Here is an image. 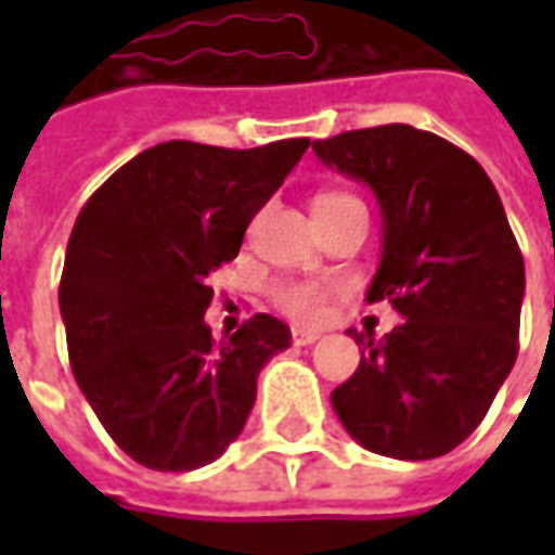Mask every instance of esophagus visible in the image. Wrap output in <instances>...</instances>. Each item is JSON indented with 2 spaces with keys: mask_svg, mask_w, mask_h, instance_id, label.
I'll use <instances>...</instances> for the list:
<instances>
[{
  "mask_svg": "<svg viewBox=\"0 0 555 555\" xmlns=\"http://www.w3.org/2000/svg\"><path fill=\"white\" fill-rule=\"evenodd\" d=\"M318 333H314V330H300V326H294V330H291V341H294V345H312V341H318Z\"/></svg>",
  "mask_w": 555,
  "mask_h": 555,
  "instance_id": "1",
  "label": "esophagus"
}]
</instances>
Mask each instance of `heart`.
I'll return each mask as SVG.
<instances>
[{"instance_id": "heart-1", "label": "heart", "mask_w": 555, "mask_h": 555, "mask_svg": "<svg viewBox=\"0 0 555 555\" xmlns=\"http://www.w3.org/2000/svg\"><path fill=\"white\" fill-rule=\"evenodd\" d=\"M353 195L345 193H318L312 202V210H326V207L341 205L350 202ZM273 302H276L282 312L294 318V321H318L324 312L326 302V288L314 285V282H282L273 288Z\"/></svg>"}]
</instances>
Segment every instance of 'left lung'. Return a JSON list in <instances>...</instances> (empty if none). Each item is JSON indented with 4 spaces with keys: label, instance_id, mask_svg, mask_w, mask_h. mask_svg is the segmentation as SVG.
Wrapping results in <instances>:
<instances>
[{
    "label": "left lung",
    "instance_id": "left-lung-1",
    "mask_svg": "<svg viewBox=\"0 0 555 555\" xmlns=\"http://www.w3.org/2000/svg\"><path fill=\"white\" fill-rule=\"evenodd\" d=\"M312 147L377 195L384 253L365 300L404 318L380 341L348 330L360 369L333 389V410L369 452L440 457L478 428L517 360L524 255L500 193L466 151L410 125Z\"/></svg>",
    "mask_w": 555,
    "mask_h": 555
}]
</instances>
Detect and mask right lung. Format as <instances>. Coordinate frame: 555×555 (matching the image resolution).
Segmentation results:
<instances>
[{"label":"right lung","mask_w":555,"mask_h":555,"mask_svg":"<svg viewBox=\"0 0 555 555\" xmlns=\"http://www.w3.org/2000/svg\"><path fill=\"white\" fill-rule=\"evenodd\" d=\"M306 147L159 142L79 210L59 285L67 357L137 464L186 473L217 461L241 437L264 362L291 345L288 326L264 312L217 345L207 276L237 258L246 225Z\"/></svg>","instance_id":"add662e5"}]
</instances>
